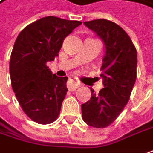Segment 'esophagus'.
I'll return each mask as SVG.
<instances>
[{"label":"esophagus","instance_id":"1","mask_svg":"<svg viewBox=\"0 0 153 153\" xmlns=\"http://www.w3.org/2000/svg\"><path fill=\"white\" fill-rule=\"evenodd\" d=\"M79 85H80V83L79 81H77L74 78L69 79L68 82L67 84V86H68V88L69 91H74V90L77 89Z\"/></svg>","mask_w":153,"mask_h":153}]
</instances>
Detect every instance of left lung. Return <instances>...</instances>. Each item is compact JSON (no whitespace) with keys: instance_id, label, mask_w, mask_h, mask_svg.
<instances>
[{"instance_id":"obj_1","label":"left lung","mask_w":153,"mask_h":153,"mask_svg":"<svg viewBox=\"0 0 153 153\" xmlns=\"http://www.w3.org/2000/svg\"><path fill=\"white\" fill-rule=\"evenodd\" d=\"M104 43L101 67L103 87L81 105L82 118L89 126L103 128L113 123L129 100L136 80L137 52L129 36L116 23L101 19L84 22Z\"/></svg>"}]
</instances>
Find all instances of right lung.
I'll list each match as a JSON object with an SVG mask.
<instances>
[{"label": "right lung", "mask_w": 153, "mask_h": 153, "mask_svg": "<svg viewBox=\"0 0 153 153\" xmlns=\"http://www.w3.org/2000/svg\"><path fill=\"white\" fill-rule=\"evenodd\" d=\"M81 24L44 17L25 27L14 43L9 64L12 87L24 112L39 124L56 120L68 91V77L53 74L46 63L58 56L65 37Z\"/></svg>", "instance_id": "1"}]
</instances>
